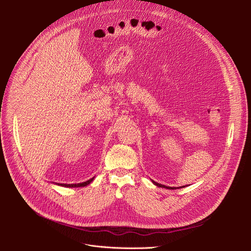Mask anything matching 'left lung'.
<instances>
[{
	"label": "left lung",
	"mask_w": 251,
	"mask_h": 251,
	"mask_svg": "<svg viewBox=\"0 0 251 251\" xmlns=\"http://www.w3.org/2000/svg\"><path fill=\"white\" fill-rule=\"evenodd\" d=\"M153 182V184L154 185H156L157 187H160V188H165V189H169V190H176V188H173V187H167V186H164V185H161V184H158V183H156V182H154V181H152ZM182 188V187H181Z\"/></svg>",
	"instance_id": "left-lung-1"
}]
</instances>
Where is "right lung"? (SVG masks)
<instances>
[{
	"label": "right lung",
	"mask_w": 251,
	"mask_h": 251,
	"mask_svg": "<svg viewBox=\"0 0 251 251\" xmlns=\"http://www.w3.org/2000/svg\"><path fill=\"white\" fill-rule=\"evenodd\" d=\"M94 180V176L91 177L90 180L86 181V182H83V183H79V184H57L58 186H62V187H67V188H79V187H85L87 185H89L92 181Z\"/></svg>",
	"instance_id": "1"
}]
</instances>
